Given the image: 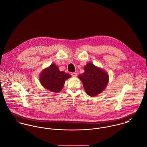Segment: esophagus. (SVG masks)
<instances>
[{
    "label": "esophagus",
    "instance_id": "1",
    "mask_svg": "<svg viewBox=\"0 0 147 147\" xmlns=\"http://www.w3.org/2000/svg\"><path fill=\"white\" fill-rule=\"evenodd\" d=\"M71 75L73 77H76L77 75V74L76 73H72Z\"/></svg>",
    "mask_w": 147,
    "mask_h": 147
}]
</instances>
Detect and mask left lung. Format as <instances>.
<instances>
[{"label":"left lung","mask_w":147,"mask_h":147,"mask_svg":"<svg viewBox=\"0 0 147 147\" xmlns=\"http://www.w3.org/2000/svg\"><path fill=\"white\" fill-rule=\"evenodd\" d=\"M84 73L78 76L86 94L95 97L102 93L106 88L109 81L108 73L102 68L88 62L84 66Z\"/></svg>","instance_id":"left-lung-1"}]
</instances>
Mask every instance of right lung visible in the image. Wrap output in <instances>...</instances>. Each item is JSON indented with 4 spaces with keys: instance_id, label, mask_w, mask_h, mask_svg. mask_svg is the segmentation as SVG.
<instances>
[{
    "instance_id": "right-lung-1",
    "label": "right lung",
    "mask_w": 147,
    "mask_h": 147,
    "mask_svg": "<svg viewBox=\"0 0 147 147\" xmlns=\"http://www.w3.org/2000/svg\"><path fill=\"white\" fill-rule=\"evenodd\" d=\"M71 77L69 74L59 71L58 66L52 63L41 71L38 78L44 88L57 93L62 90L65 81Z\"/></svg>"
}]
</instances>
